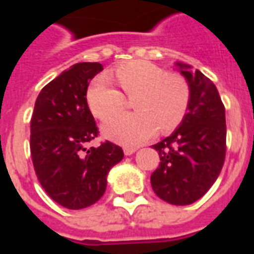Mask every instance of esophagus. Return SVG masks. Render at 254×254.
Returning <instances> with one entry per match:
<instances>
[{"mask_svg": "<svg viewBox=\"0 0 254 254\" xmlns=\"http://www.w3.org/2000/svg\"><path fill=\"white\" fill-rule=\"evenodd\" d=\"M135 150H137L135 147H130V146L124 147V153H125V155H131Z\"/></svg>", "mask_w": 254, "mask_h": 254, "instance_id": "1", "label": "esophagus"}]
</instances>
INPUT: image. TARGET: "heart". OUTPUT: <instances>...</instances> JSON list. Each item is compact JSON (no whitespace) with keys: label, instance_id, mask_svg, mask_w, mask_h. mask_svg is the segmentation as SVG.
<instances>
[{"label":"heart","instance_id":"1","mask_svg":"<svg viewBox=\"0 0 254 254\" xmlns=\"http://www.w3.org/2000/svg\"><path fill=\"white\" fill-rule=\"evenodd\" d=\"M124 93L107 75L92 81L87 92L89 109L100 120L123 111L133 99V113L115 116L104 124L107 137L125 145H138L155 134H169L183 121L191 104V84L185 75L167 72L149 61L121 63L113 71Z\"/></svg>","mask_w":254,"mask_h":254}]
</instances>
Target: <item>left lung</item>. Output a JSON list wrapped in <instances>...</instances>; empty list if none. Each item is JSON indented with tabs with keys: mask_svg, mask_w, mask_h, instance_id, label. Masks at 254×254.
I'll list each match as a JSON object with an SVG mask.
<instances>
[{
	"mask_svg": "<svg viewBox=\"0 0 254 254\" xmlns=\"http://www.w3.org/2000/svg\"><path fill=\"white\" fill-rule=\"evenodd\" d=\"M181 72L191 84V104L185 121L173 134L155 143L159 166L151 174V187L162 200L191 204L204 195L219 177L227 151L225 108L216 87L196 69Z\"/></svg>",
	"mask_w": 254,
	"mask_h": 254,
	"instance_id": "1",
	"label": "left lung"
}]
</instances>
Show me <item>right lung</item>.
<instances>
[{"label": "right lung", "mask_w": 254, "mask_h": 254, "mask_svg": "<svg viewBox=\"0 0 254 254\" xmlns=\"http://www.w3.org/2000/svg\"><path fill=\"white\" fill-rule=\"evenodd\" d=\"M100 63H76L42 88L30 124V151L41 186L68 209L87 208L103 196L109 170L124 158L123 149L99 135L87 103L89 81Z\"/></svg>", "instance_id": "obj_1"}]
</instances>
